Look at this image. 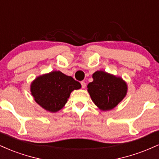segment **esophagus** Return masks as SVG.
<instances>
[{
    "mask_svg": "<svg viewBox=\"0 0 159 159\" xmlns=\"http://www.w3.org/2000/svg\"><path fill=\"white\" fill-rule=\"evenodd\" d=\"M81 84L82 88H84V87H86V83H85V81H81Z\"/></svg>",
    "mask_w": 159,
    "mask_h": 159,
    "instance_id": "1",
    "label": "esophagus"
}]
</instances>
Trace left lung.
Returning <instances> with one entry per match:
<instances>
[{
  "label": "left lung",
  "instance_id": "1",
  "mask_svg": "<svg viewBox=\"0 0 159 159\" xmlns=\"http://www.w3.org/2000/svg\"><path fill=\"white\" fill-rule=\"evenodd\" d=\"M93 81L87 85L88 92L95 105L102 111L113 109L126 95L127 85L122 78L103 71L93 75Z\"/></svg>",
  "mask_w": 159,
  "mask_h": 159
}]
</instances>
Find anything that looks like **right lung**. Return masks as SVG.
Wrapping results in <instances>:
<instances>
[{"mask_svg": "<svg viewBox=\"0 0 159 159\" xmlns=\"http://www.w3.org/2000/svg\"><path fill=\"white\" fill-rule=\"evenodd\" d=\"M81 87V84L71 76L54 71L36 78L30 90L40 106L51 112H57L64 106L71 92Z\"/></svg>", "mask_w": 159, "mask_h": 159, "instance_id": "1", "label": "right lung"}]
</instances>
